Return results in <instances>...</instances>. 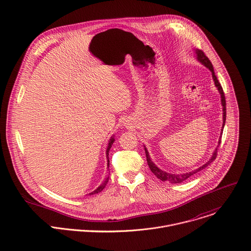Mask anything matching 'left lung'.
Masks as SVG:
<instances>
[{"label": "left lung", "instance_id": "obj_1", "mask_svg": "<svg viewBox=\"0 0 251 251\" xmlns=\"http://www.w3.org/2000/svg\"><path fill=\"white\" fill-rule=\"evenodd\" d=\"M193 52H194V57L195 59L201 64L203 65L205 68H207L211 74H212V78L214 80V84L217 88V90L219 91L220 93V96H221V104H222V107H223V126H222V129H221V133H220V138H219V141H218V146L216 147V149L214 150L211 158L209 159V161H207L204 165H202L201 167L191 171V172H188V173H184V174H171V173H167L163 170H161L160 168L157 167V165H155V163L151 160V157L149 155V152L147 150V148L144 146V150H145V154H146V160H147V164L151 170V172L159 178L161 179L162 181H170L171 183H180L182 181H184L185 179H187L189 176H193L194 174L198 173L199 171L205 169L207 166H209L215 159H216V156H217V148L219 147L220 143H221V135L223 133V129H224V126H225V123H226V100H225V95H224V91H223V88L220 84V82L218 81L217 79V76L215 75V73H214V69H213V66H212V63L209 61V59L204 55V53L201 51V50H198V49H193Z\"/></svg>", "mask_w": 251, "mask_h": 251}]
</instances>
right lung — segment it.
Returning <instances> with one entry per match:
<instances>
[{"instance_id": "1", "label": "right lung", "mask_w": 251, "mask_h": 251, "mask_svg": "<svg viewBox=\"0 0 251 251\" xmlns=\"http://www.w3.org/2000/svg\"><path fill=\"white\" fill-rule=\"evenodd\" d=\"M115 142V135L113 134L112 136H111V138H110V140H109V143H108V147H107V150H106V157H107V159H108V168H109V163H110V161H109V151H110V149H111V147H112V145H113V143ZM108 180H109V176L105 178V180L94 190V191H92V192H90L88 195H93V194H96V193H99V192H101L104 188H105V186H106V184H107V182H108Z\"/></svg>"}]
</instances>
